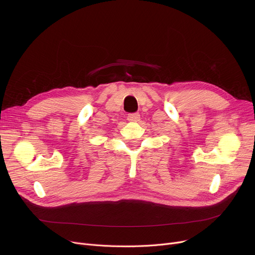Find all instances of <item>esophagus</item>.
<instances>
[{
    "mask_svg": "<svg viewBox=\"0 0 255 255\" xmlns=\"http://www.w3.org/2000/svg\"><path fill=\"white\" fill-rule=\"evenodd\" d=\"M140 119V116L139 114L137 113H134V114H129L127 116V120L129 121V122H137V121H139Z\"/></svg>",
    "mask_w": 255,
    "mask_h": 255,
    "instance_id": "obj_1",
    "label": "esophagus"
}]
</instances>
